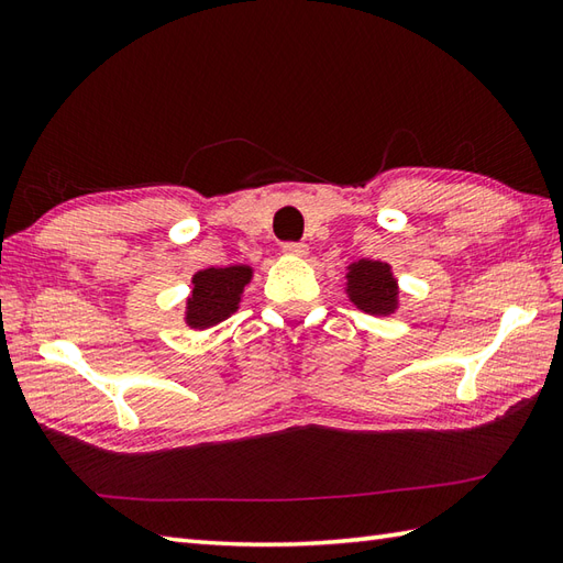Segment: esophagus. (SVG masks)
<instances>
[{"label":"esophagus","instance_id":"1","mask_svg":"<svg viewBox=\"0 0 563 563\" xmlns=\"http://www.w3.org/2000/svg\"><path fill=\"white\" fill-rule=\"evenodd\" d=\"M283 251L288 256H307V251H309V246L305 244V242H285L283 244Z\"/></svg>","mask_w":563,"mask_h":563}]
</instances>
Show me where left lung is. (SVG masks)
I'll return each instance as SVG.
<instances>
[{"instance_id":"left-lung-1","label":"left lung","mask_w":563,"mask_h":563,"mask_svg":"<svg viewBox=\"0 0 563 563\" xmlns=\"http://www.w3.org/2000/svg\"><path fill=\"white\" fill-rule=\"evenodd\" d=\"M397 280L387 263L357 261L349 268V297L367 314H391L397 309Z\"/></svg>"}]
</instances>
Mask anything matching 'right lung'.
<instances>
[{
	"instance_id": "add662e5",
	"label": "right lung",
	"mask_w": 563,
	"mask_h": 563,
	"mask_svg": "<svg viewBox=\"0 0 563 563\" xmlns=\"http://www.w3.org/2000/svg\"><path fill=\"white\" fill-rule=\"evenodd\" d=\"M251 280L249 266H230V268H206L196 273L194 295L188 297L186 321L194 329H208L220 324L230 317L239 297L244 292V285Z\"/></svg>"
}]
</instances>
